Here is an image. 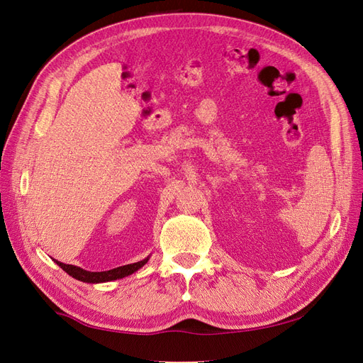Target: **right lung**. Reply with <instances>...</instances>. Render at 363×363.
I'll return each instance as SVG.
<instances>
[{
	"instance_id": "obj_1",
	"label": "right lung",
	"mask_w": 363,
	"mask_h": 363,
	"mask_svg": "<svg viewBox=\"0 0 363 363\" xmlns=\"http://www.w3.org/2000/svg\"><path fill=\"white\" fill-rule=\"evenodd\" d=\"M147 260H149V257L143 259V260H140V262H135V264H129V265H123V267L113 268L110 271H101V272L86 271V269H83L80 267L62 264V262H60V260H55V262L60 265L67 274H69L72 279L80 280L83 283H106V281H113V280H118V279H123V277H126V275H131L133 272L138 271L141 267L146 265Z\"/></svg>"
}]
</instances>
